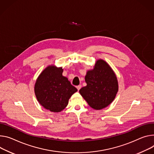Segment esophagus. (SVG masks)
Listing matches in <instances>:
<instances>
[{"label": "esophagus", "instance_id": "34e87169", "mask_svg": "<svg viewBox=\"0 0 154 154\" xmlns=\"http://www.w3.org/2000/svg\"><path fill=\"white\" fill-rule=\"evenodd\" d=\"M76 87H77V90H78V91H79V90L82 88V85H79L77 86Z\"/></svg>", "mask_w": 154, "mask_h": 154}]
</instances>
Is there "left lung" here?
I'll list each match as a JSON object with an SVG mask.
<instances>
[{
	"label": "left lung",
	"mask_w": 154,
	"mask_h": 154,
	"mask_svg": "<svg viewBox=\"0 0 154 154\" xmlns=\"http://www.w3.org/2000/svg\"><path fill=\"white\" fill-rule=\"evenodd\" d=\"M87 86L79 92L94 109L100 110L109 106L118 91L116 75L109 64L102 60L96 62L94 68L85 76Z\"/></svg>",
	"instance_id": "8db88e82"
}]
</instances>
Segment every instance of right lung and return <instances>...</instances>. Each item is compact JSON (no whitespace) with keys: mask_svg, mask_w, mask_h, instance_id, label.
<instances>
[{"mask_svg":"<svg viewBox=\"0 0 154 154\" xmlns=\"http://www.w3.org/2000/svg\"><path fill=\"white\" fill-rule=\"evenodd\" d=\"M62 67L48 66L36 80L34 91L39 103L46 109L59 112L68 104L71 96L77 89L63 76Z\"/></svg>","mask_w":154,"mask_h":154,"instance_id":"add662e5","label":"right lung"}]
</instances>
